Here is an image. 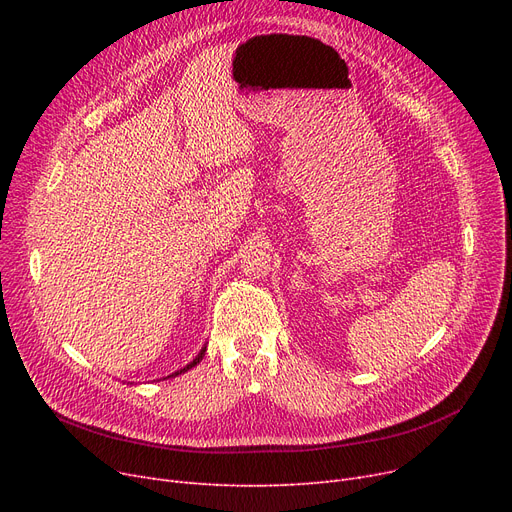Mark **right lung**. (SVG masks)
Segmentation results:
<instances>
[{
  "mask_svg": "<svg viewBox=\"0 0 512 512\" xmlns=\"http://www.w3.org/2000/svg\"><path fill=\"white\" fill-rule=\"evenodd\" d=\"M205 351H207V346H203V348H201V353H199V355H197V357H195V359H193V361H191V363H188V365H186V367H182V369H180V371H174V373H172V375H168V378H176V375H180V373H184V371H188V369H193V367H195V365H197V363H201V359H203V355H205ZM164 380H166V378H164Z\"/></svg>",
  "mask_w": 512,
  "mask_h": 512,
  "instance_id": "obj_1",
  "label": "right lung"
}]
</instances>
